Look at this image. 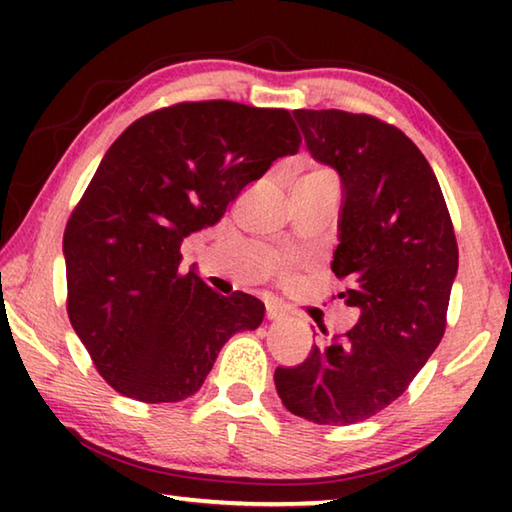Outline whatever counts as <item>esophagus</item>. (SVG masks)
<instances>
[{"label": "esophagus", "mask_w": 512, "mask_h": 512, "mask_svg": "<svg viewBox=\"0 0 512 512\" xmlns=\"http://www.w3.org/2000/svg\"><path fill=\"white\" fill-rule=\"evenodd\" d=\"M266 318L268 320H282L284 318V311L277 307V305H266Z\"/></svg>", "instance_id": "1"}]
</instances>
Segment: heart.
Masks as SVG:
<instances>
[{
  "label": "heart",
  "instance_id": "b5f03b06",
  "mask_svg": "<svg viewBox=\"0 0 512 512\" xmlns=\"http://www.w3.org/2000/svg\"><path fill=\"white\" fill-rule=\"evenodd\" d=\"M305 176H307V178H336V173H334V171H329V169H325V167H316V169L307 171Z\"/></svg>",
  "mask_w": 512,
  "mask_h": 512
}]
</instances>
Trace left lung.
I'll use <instances>...</instances> for the list:
<instances>
[{"label":"left lung","mask_w":512,"mask_h":512,"mask_svg":"<svg viewBox=\"0 0 512 512\" xmlns=\"http://www.w3.org/2000/svg\"><path fill=\"white\" fill-rule=\"evenodd\" d=\"M293 115L311 155L341 173L332 271L361 314L298 366H277L275 388L298 418L354 424L393 404L443 339L458 268L454 223L436 173L400 128L336 108Z\"/></svg>","instance_id":"1"}]
</instances>
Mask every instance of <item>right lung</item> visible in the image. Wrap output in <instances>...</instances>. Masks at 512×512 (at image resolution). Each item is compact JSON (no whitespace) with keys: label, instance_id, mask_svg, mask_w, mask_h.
<instances>
[{"label":"right lung","instance_id":"obj_1","mask_svg":"<svg viewBox=\"0 0 512 512\" xmlns=\"http://www.w3.org/2000/svg\"><path fill=\"white\" fill-rule=\"evenodd\" d=\"M302 137L291 112L180 101L135 119L69 214L67 314L99 375L137 402L194 395L216 354L264 305L180 271V246L214 225Z\"/></svg>","mask_w":512,"mask_h":512}]
</instances>
